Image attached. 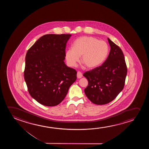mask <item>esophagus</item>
<instances>
[{
  "label": "esophagus",
  "instance_id": "obj_1",
  "mask_svg": "<svg viewBox=\"0 0 149 149\" xmlns=\"http://www.w3.org/2000/svg\"><path fill=\"white\" fill-rule=\"evenodd\" d=\"M82 77V74L80 72H78L77 73V78H81Z\"/></svg>",
  "mask_w": 149,
  "mask_h": 149
}]
</instances>
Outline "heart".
<instances>
[{
	"label": "heart",
	"mask_w": 149,
	"mask_h": 149,
	"mask_svg": "<svg viewBox=\"0 0 149 149\" xmlns=\"http://www.w3.org/2000/svg\"><path fill=\"white\" fill-rule=\"evenodd\" d=\"M109 52V47L105 41L99 40L93 37H80L74 42L73 48L66 50L65 57L68 65L75 67L81 61L89 69L98 67L106 60Z\"/></svg>",
	"instance_id": "1"
}]
</instances>
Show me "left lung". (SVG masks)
<instances>
[{
	"label": "left lung",
	"instance_id": "8db88e82",
	"mask_svg": "<svg viewBox=\"0 0 149 149\" xmlns=\"http://www.w3.org/2000/svg\"><path fill=\"white\" fill-rule=\"evenodd\" d=\"M110 50L102 65L83 75L88 84L84 89L88 99L94 104L104 105L111 102L122 91L127 73L123 51L108 38Z\"/></svg>",
	"mask_w": 149,
	"mask_h": 149
}]
</instances>
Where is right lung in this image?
<instances>
[{
	"label": "right lung",
	"instance_id": "right-lung-1",
	"mask_svg": "<svg viewBox=\"0 0 149 149\" xmlns=\"http://www.w3.org/2000/svg\"><path fill=\"white\" fill-rule=\"evenodd\" d=\"M70 34H48L38 40L25 56L24 77L29 93L46 106L59 104L76 80L77 72L65 63Z\"/></svg>",
	"mask_w": 149,
	"mask_h": 149
}]
</instances>
